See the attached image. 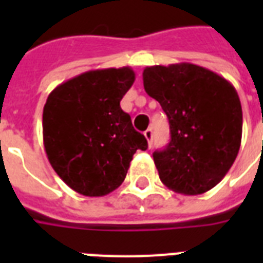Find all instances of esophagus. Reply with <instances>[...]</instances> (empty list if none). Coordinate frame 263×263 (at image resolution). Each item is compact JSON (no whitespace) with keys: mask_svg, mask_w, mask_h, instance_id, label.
I'll return each mask as SVG.
<instances>
[{"mask_svg":"<svg viewBox=\"0 0 263 263\" xmlns=\"http://www.w3.org/2000/svg\"><path fill=\"white\" fill-rule=\"evenodd\" d=\"M144 138L147 139L148 146H152V142H153V129L152 128H148V129H146V131H144Z\"/></svg>","mask_w":263,"mask_h":263,"instance_id":"obj_1","label":"esophagus"}]
</instances>
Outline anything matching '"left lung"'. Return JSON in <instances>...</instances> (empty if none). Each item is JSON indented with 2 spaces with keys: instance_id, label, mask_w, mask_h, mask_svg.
I'll use <instances>...</instances> for the list:
<instances>
[{
  "instance_id": "8db88e82",
  "label": "left lung",
  "mask_w": 263,
  "mask_h": 263,
  "mask_svg": "<svg viewBox=\"0 0 263 263\" xmlns=\"http://www.w3.org/2000/svg\"><path fill=\"white\" fill-rule=\"evenodd\" d=\"M144 90L169 120L171 142L153 153L161 181L183 195H199L224 179L241 143L243 113L232 84L190 63L143 69Z\"/></svg>"
}]
</instances>
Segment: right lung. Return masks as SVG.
Instances as JSON below:
<instances>
[{"instance_id": "obj_1", "label": "right lung", "mask_w": 263, "mask_h": 263, "mask_svg": "<svg viewBox=\"0 0 263 263\" xmlns=\"http://www.w3.org/2000/svg\"><path fill=\"white\" fill-rule=\"evenodd\" d=\"M135 82L129 67L84 72L51 91L43 107L47 160L73 191L103 196L119 188L147 140L120 107Z\"/></svg>"}]
</instances>
